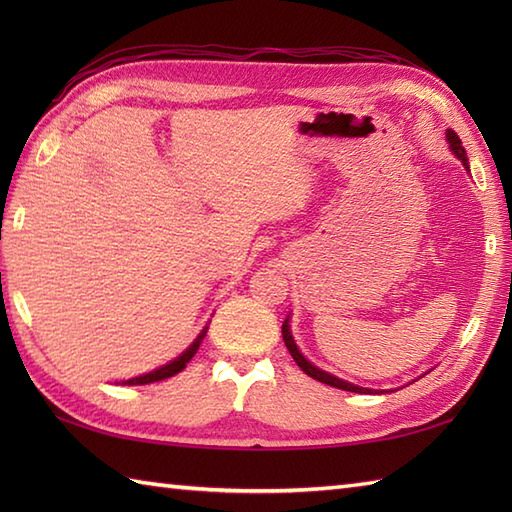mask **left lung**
<instances>
[{
    "mask_svg": "<svg viewBox=\"0 0 512 512\" xmlns=\"http://www.w3.org/2000/svg\"><path fill=\"white\" fill-rule=\"evenodd\" d=\"M447 140H449L451 149L455 151V156H458V158L462 160V165H464L466 169H469V158H466V151H464V147H462V140L458 138V134L453 132V129H449V132H447ZM281 334H284V343H286V347H288L290 356L295 358V363H297L310 378L319 380V383H325V385H330V387H336V389L354 391V394H376L374 389H365V387H356V385H352V383H345V380L336 378V376H332V374H328V372H323V369L314 367L312 363H308L306 358H303V356L299 354L295 341H292V334H290V330H288V321H286L284 325H281Z\"/></svg>",
    "mask_w": 512,
    "mask_h": 512,
    "instance_id": "left-lung-1",
    "label": "left lung"
}]
</instances>
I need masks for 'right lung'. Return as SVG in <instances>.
Wrapping results in <instances>:
<instances>
[{
	"label": "right lung",
	"instance_id": "1",
	"mask_svg": "<svg viewBox=\"0 0 512 512\" xmlns=\"http://www.w3.org/2000/svg\"><path fill=\"white\" fill-rule=\"evenodd\" d=\"M206 330H209V328H204L202 334L198 336V339L193 341V345L189 347V350L184 352L182 356H178L176 361H171V363H167L165 367H160V369H154V372H149V374H145V376L125 380V385H149V383H156V380H165V378H171V376H176L178 372H182V369L187 367V363L195 356V352H198V347H200L202 339L206 336Z\"/></svg>",
	"mask_w": 512,
	"mask_h": 512
}]
</instances>
